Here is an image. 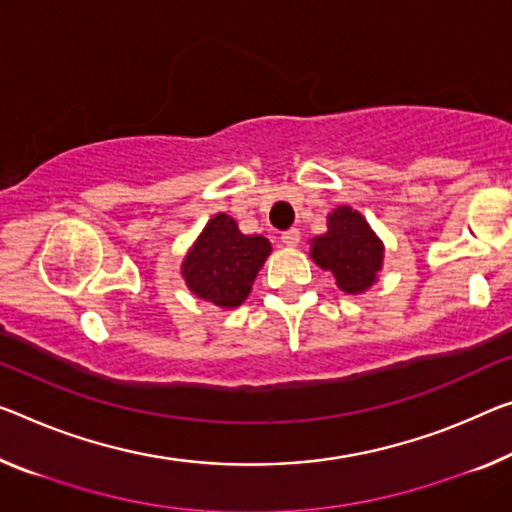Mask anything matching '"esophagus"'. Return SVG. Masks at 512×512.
Wrapping results in <instances>:
<instances>
[{
  "label": "esophagus",
  "mask_w": 512,
  "mask_h": 512,
  "mask_svg": "<svg viewBox=\"0 0 512 512\" xmlns=\"http://www.w3.org/2000/svg\"><path fill=\"white\" fill-rule=\"evenodd\" d=\"M281 242L286 247H297L300 245V231L297 229H288V231H283L281 233Z\"/></svg>",
  "instance_id": "obj_1"
}]
</instances>
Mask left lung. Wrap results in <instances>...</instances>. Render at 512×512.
Wrapping results in <instances>:
<instances>
[{"mask_svg": "<svg viewBox=\"0 0 512 512\" xmlns=\"http://www.w3.org/2000/svg\"><path fill=\"white\" fill-rule=\"evenodd\" d=\"M327 233L313 240L311 258L336 277L338 288L357 295L375 281L384 247L357 210L336 208L327 217Z\"/></svg>", "mask_w": 512, "mask_h": 512, "instance_id": "left-lung-1", "label": "left lung"}]
</instances>
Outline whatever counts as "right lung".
<instances>
[{"instance_id": "right-lung-1", "label": "right lung", "mask_w": 512, "mask_h": 512, "mask_svg": "<svg viewBox=\"0 0 512 512\" xmlns=\"http://www.w3.org/2000/svg\"><path fill=\"white\" fill-rule=\"evenodd\" d=\"M270 249L261 235H242L235 219L219 212L185 256L183 277L196 297L233 309L247 300Z\"/></svg>"}]
</instances>
